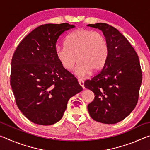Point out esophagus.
Returning a JSON list of instances; mask_svg holds the SVG:
<instances>
[{
    "label": "esophagus",
    "mask_w": 150,
    "mask_h": 150,
    "mask_svg": "<svg viewBox=\"0 0 150 150\" xmlns=\"http://www.w3.org/2000/svg\"><path fill=\"white\" fill-rule=\"evenodd\" d=\"M78 81H79V85L82 87L83 88H85V86H84V81L83 79H78Z\"/></svg>",
    "instance_id": "esophagus-1"
}]
</instances>
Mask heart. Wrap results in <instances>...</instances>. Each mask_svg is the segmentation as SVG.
Returning <instances> with one entry per match:
<instances>
[{"mask_svg": "<svg viewBox=\"0 0 150 150\" xmlns=\"http://www.w3.org/2000/svg\"><path fill=\"white\" fill-rule=\"evenodd\" d=\"M108 43L105 35L98 31L79 29L66 38L65 45L55 47V55L61 64L68 71L72 70L80 61L75 73L85 77L91 69H100L108 54Z\"/></svg>", "mask_w": 150, "mask_h": 150, "instance_id": "heart-1", "label": "heart"}]
</instances>
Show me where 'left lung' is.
<instances>
[{"mask_svg":"<svg viewBox=\"0 0 150 150\" xmlns=\"http://www.w3.org/2000/svg\"><path fill=\"white\" fill-rule=\"evenodd\" d=\"M102 30L108 43V54L103 67L85 88L92 91L95 98L88 105L94 120L115 124L124 120L138 103L142 81L139 57L125 37L115 27L106 23L88 24Z\"/></svg>","mask_w":150,"mask_h":150,"instance_id":"obj_1","label":"left lung"}]
</instances>
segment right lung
I'll list each match as a JSON object with an SVG mask.
<instances>
[{
    "instance_id": "1",
    "label": "right lung",
    "mask_w": 150,
    "mask_h": 150,
    "mask_svg": "<svg viewBox=\"0 0 150 150\" xmlns=\"http://www.w3.org/2000/svg\"><path fill=\"white\" fill-rule=\"evenodd\" d=\"M74 27L41 25L22 40L12 56L11 85L16 105L35 124L47 126L60 120L69 98L83 90L55 51L60 35Z\"/></svg>"
}]
</instances>
